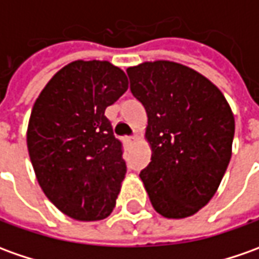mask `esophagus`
<instances>
[{
	"label": "esophagus",
	"mask_w": 259,
	"mask_h": 259,
	"mask_svg": "<svg viewBox=\"0 0 259 259\" xmlns=\"http://www.w3.org/2000/svg\"><path fill=\"white\" fill-rule=\"evenodd\" d=\"M124 142L127 144H135L137 142V136H135V135L133 136H126L124 137Z\"/></svg>",
	"instance_id": "1"
}]
</instances>
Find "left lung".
I'll list each match as a JSON object with an SVG mask.
<instances>
[{"label":"left lung","mask_w":259,"mask_h":259,"mask_svg":"<svg viewBox=\"0 0 259 259\" xmlns=\"http://www.w3.org/2000/svg\"><path fill=\"white\" fill-rule=\"evenodd\" d=\"M126 72L147 113L152 161L140 179L152 205L166 218L190 217L212 198L228 167L231 107L212 82L181 63L143 62Z\"/></svg>","instance_id":"obj_1"}]
</instances>
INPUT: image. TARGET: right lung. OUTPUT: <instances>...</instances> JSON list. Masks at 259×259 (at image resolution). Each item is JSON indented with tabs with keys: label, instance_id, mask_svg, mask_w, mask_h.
Masks as SVG:
<instances>
[{
	"label": "right lung",
	"instance_id": "obj_1",
	"mask_svg": "<svg viewBox=\"0 0 259 259\" xmlns=\"http://www.w3.org/2000/svg\"><path fill=\"white\" fill-rule=\"evenodd\" d=\"M129 88L107 61H75L58 70L35 100L26 144L49 201L79 221L106 218L126 174L122 143L105 110Z\"/></svg>",
	"mask_w": 259,
	"mask_h": 259
}]
</instances>
